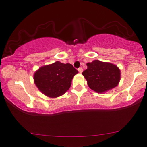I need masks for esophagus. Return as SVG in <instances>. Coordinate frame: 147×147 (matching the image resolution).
<instances>
[{
  "instance_id": "obj_1",
  "label": "esophagus",
  "mask_w": 147,
  "mask_h": 147,
  "mask_svg": "<svg viewBox=\"0 0 147 147\" xmlns=\"http://www.w3.org/2000/svg\"><path fill=\"white\" fill-rule=\"evenodd\" d=\"M78 71H79L80 73H82V72H83V68H82L81 67L79 68H78Z\"/></svg>"
}]
</instances>
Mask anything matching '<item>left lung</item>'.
Here are the masks:
<instances>
[{"instance_id":"8db88e82","label":"left lung","mask_w":147,"mask_h":147,"mask_svg":"<svg viewBox=\"0 0 147 147\" xmlns=\"http://www.w3.org/2000/svg\"><path fill=\"white\" fill-rule=\"evenodd\" d=\"M87 70L82 75L87 80L90 89L103 93L116 87L120 80V70L115 64L99 60L87 64Z\"/></svg>"}]
</instances>
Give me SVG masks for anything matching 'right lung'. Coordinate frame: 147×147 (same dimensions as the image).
I'll use <instances>...</instances> for the list:
<instances>
[{"mask_svg": "<svg viewBox=\"0 0 147 147\" xmlns=\"http://www.w3.org/2000/svg\"><path fill=\"white\" fill-rule=\"evenodd\" d=\"M78 72L72 64L57 61L43 66L36 71L34 83L43 94L55 98L61 96L69 89L72 79Z\"/></svg>", "mask_w": 147, "mask_h": 147, "instance_id": "obj_1", "label": "right lung"}]
</instances>
